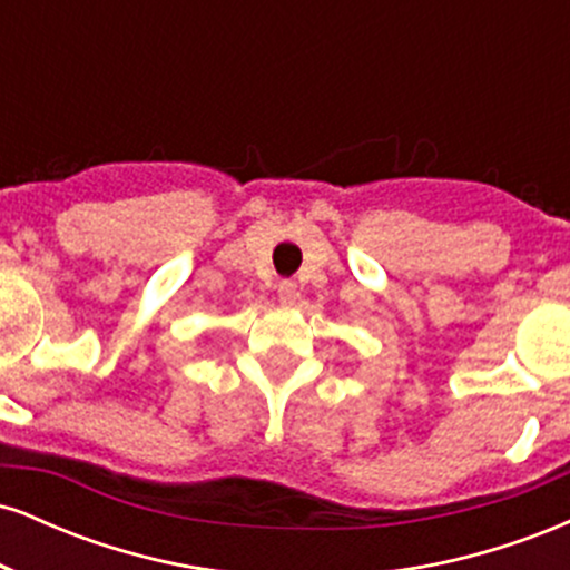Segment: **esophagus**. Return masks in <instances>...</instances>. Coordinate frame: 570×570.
<instances>
[{
	"label": "esophagus",
	"instance_id": "obj_1",
	"mask_svg": "<svg viewBox=\"0 0 570 570\" xmlns=\"http://www.w3.org/2000/svg\"><path fill=\"white\" fill-rule=\"evenodd\" d=\"M278 299L284 305H292L297 299V284L294 281H278Z\"/></svg>",
	"mask_w": 570,
	"mask_h": 570
}]
</instances>
